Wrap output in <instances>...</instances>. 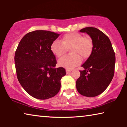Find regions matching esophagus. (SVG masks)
Returning a JSON list of instances; mask_svg holds the SVG:
<instances>
[{
  "label": "esophagus",
  "mask_w": 127,
  "mask_h": 127,
  "mask_svg": "<svg viewBox=\"0 0 127 127\" xmlns=\"http://www.w3.org/2000/svg\"><path fill=\"white\" fill-rule=\"evenodd\" d=\"M71 72H72V69H66V74H69Z\"/></svg>",
  "instance_id": "1"
}]
</instances>
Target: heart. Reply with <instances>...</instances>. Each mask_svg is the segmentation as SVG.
I'll list each match as a JSON object with an SVG mask.
<instances>
[{
	"label": "heart",
	"mask_w": 127,
	"mask_h": 127,
	"mask_svg": "<svg viewBox=\"0 0 127 127\" xmlns=\"http://www.w3.org/2000/svg\"><path fill=\"white\" fill-rule=\"evenodd\" d=\"M93 46V41L90 37H83L78 32H71L64 35L61 41L55 40L53 42L50 50L56 57H61L66 52V49L70 47V55L60 59L58 64L62 67L72 69L81 63L82 58L85 59L90 57Z\"/></svg>",
	"instance_id": "heart-1"
}]
</instances>
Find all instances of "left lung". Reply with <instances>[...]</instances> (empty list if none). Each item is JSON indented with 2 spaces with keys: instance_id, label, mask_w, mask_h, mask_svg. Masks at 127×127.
<instances>
[{
  "instance_id": "left-lung-1",
  "label": "left lung",
  "mask_w": 127,
  "mask_h": 127,
  "mask_svg": "<svg viewBox=\"0 0 127 127\" xmlns=\"http://www.w3.org/2000/svg\"><path fill=\"white\" fill-rule=\"evenodd\" d=\"M81 32L90 35L93 49L89 58L82 66L76 88L82 95L95 97L102 93L112 81L114 74L115 55L109 37L96 28L88 27Z\"/></svg>"
}]
</instances>
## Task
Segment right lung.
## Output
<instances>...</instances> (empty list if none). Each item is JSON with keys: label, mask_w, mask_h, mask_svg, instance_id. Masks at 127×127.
Here are the masks:
<instances>
[{"label": "right lung", "mask_w": 127, "mask_h": 127, "mask_svg": "<svg viewBox=\"0 0 127 127\" xmlns=\"http://www.w3.org/2000/svg\"><path fill=\"white\" fill-rule=\"evenodd\" d=\"M60 34L44 30L30 32L19 43L14 55L17 78L30 95L37 99L53 97L61 89L66 74L63 67L55 68V56L50 50Z\"/></svg>", "instance_id": "right-lung-1"}]
</instances>
